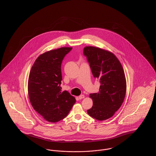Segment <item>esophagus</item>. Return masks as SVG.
Masks as SVG:
<instances>
[{"label": "esophagus", "instance_id": "obj_1", "mask_svg": "<svg viewBox=\"0 0 156 156\" xmlns=\"http://www.w3.org/2000/svg\"><path fill=\"white\" fill-rule=\"evenodd\" d=\"M83 98H85V95H81L79 96V99H83Z\"/></svg>", "mask_w": 156, "mask_h": 156}]
</instances>
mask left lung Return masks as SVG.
<instances>
[{
  "label": "left lung",
  "instance_id": "left-lung-1",
  "mask_svg": "<svg viewBox=\"0 0 156 156\" xmlns=\"http://www.w3.org/2000/svg\"><path fill=\"white\" fill-rule=\"evenodd\" d=\"M95 78L100 81L99 92L90 94L92 107L89 116L98 120L112 117L123 102L126 93V80L123 67L112 52L94 46L83 48Z\"/></svg>",
  "mask_w": 156,
  "mask_h": 156
}]
</instances>
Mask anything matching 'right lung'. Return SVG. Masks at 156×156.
I'll list each match as a JSON object with an SVG mask.
<instances>
[{"label":"right lung","instance_id":"obj_1","mask_svg":"<svg viewBox=\"0 0 156 156\" xmlns=\"http://www.w3.org/2000/svg\"><path fill=\"white\" fill-rule=\"evenodd\" d=\"M72 47H63L40 55L30 69L28 95L34 109L47 122L65 118L76 100L66 90L62 92V61Z\"/></svg>","mask_w":156,"mask_h":156}]
</instances>
